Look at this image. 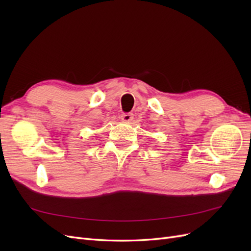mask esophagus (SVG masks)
Returning <instances> with one entry per match:
<instances>
[{"label": "esophagus", "instance_id": "1", "mask_svg": "<svg viewBox=\"0 0 251 251\" xmlns=\"http://www.w3.org/2000/svg\"><path fill=\"white\" fill-rule=\"evenodd\" d=\"M134 118V115L132 113H125L121 115V120L125 121V123H130Z\"/></svg>", "mask_w": 251, "mask_h": 251}]
</instances>
